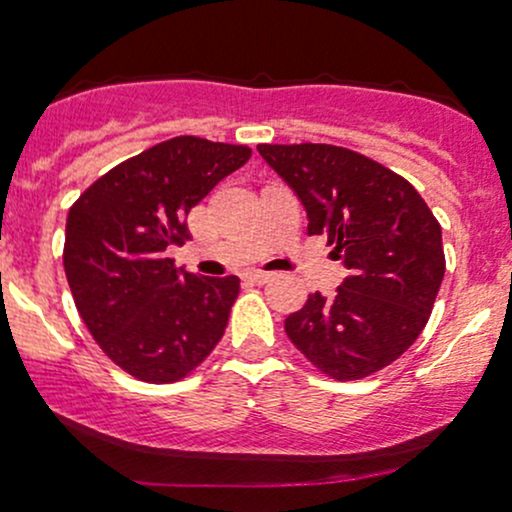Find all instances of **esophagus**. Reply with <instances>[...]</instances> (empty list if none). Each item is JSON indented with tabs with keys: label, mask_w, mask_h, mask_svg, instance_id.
Returning a JSON list of instances; mask_svg holds the SVG:
<instances>
[{
	"label": "esophagus",
	"mask_w": 512,
	"mask_h": 512,
	"mask_svg": "<svg viewBox=\"0 0 512 512\" xmlns=\"http://www.w3.org/2000/svg\"><path fill=\"white\" fill-rule=\"evenodd\" d=\"M272 276H274L272 272H260V269H255V272H248V279L255 281V284H267Z\"/></svg>",
	"instance_id": "obj_1"
}]
</instances>
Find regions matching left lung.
<instances>
[{"label": "left lung", "instance_id": "8db88e82", "mask_svg": "<svg viewBox=\"0 0 512 512\" xmlns=\"http://www.w3.org/2000/svg\"><path fill=\"white\" fill-rule=\"evenodd\" d=\"M349 276L310 293L284 330L317 370L361 380L397 361L426 327L445 274L440 223L395 170L332 144H260Z\"/></svg>", "mask_w": 512, "mask_h": 512}]
</instances>
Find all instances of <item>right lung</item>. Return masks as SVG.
<instances>
[{
    "label": "right lung",
    "mask_w": 512,
    "mask_h": 512,
    "mask_svg": "<svg viewBox=\"0 0 512 512\" xmlns=\"http://www.w3.org/2000/svg\"><path fill=\"white\" fill-rule=\"evenodd\" d=\"M250 154L168 139L108 170L69 209L64 272L76 310L105 356L144 383L182 380L223 337L240 279L178 269L166 248L190 240V209Z\"/></svg>",
    "instance_id": "1"
}]
</instances>
